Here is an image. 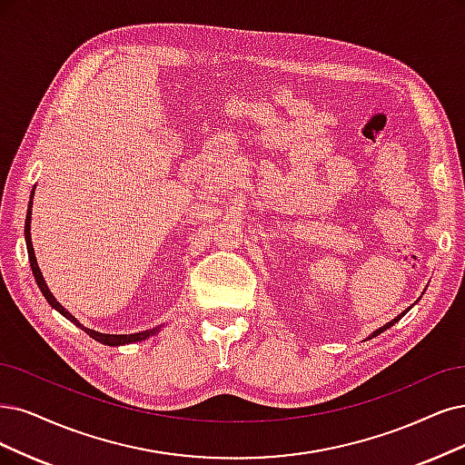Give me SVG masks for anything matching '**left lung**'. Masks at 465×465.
I'll list each match as a JSON object with an SVG mask.
<instances>
[{
	"label": "left lung",
	"mask_w": 465,
	"mask_h": 465,
	"mask_svg": "<svg viewBox=\"0 0 465 465\" xmlns=\"http://www.w3.org/2000/svg\"><path fill=\"white\" fill-rule=\"evenodd\" d=\"M416 302H418V301H416ZM411 306H414V304H411ZM411 306H410V308H411ZM410 308H408V311H410ZM408 311H404V312H401V314H399V316H397V318H392V320H391V322H389V323H385V325H381V328H380V330H375V331H373V333H371V335H370V337H368V339H373V337H377V335H380V333H383V331H385V330H389V328H391V325H394V323H397V322H399V320H401V318H402V316H404V314H406V312H408Z\"/></svg>",
	"instance_id": "obj_1"
}]
</instances>
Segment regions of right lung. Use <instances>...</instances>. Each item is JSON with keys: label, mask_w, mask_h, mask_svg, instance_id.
<instances>
[{"label": "right lung", "mask_w": 465, "mask_h": 465, "mask_svg": "<svg viewBox=\"0 0 465 465\" xmlns=\"http://www.w3.org/2000/svg\"><path fill=\"white\" fill-rule=\"evenodd\" d=\"M32 199H34V189H32V195H30V203H28V213H26V222H25V239H26V249H28V261H30V268H32V273H34V280H36L42 295L45 297V301L51 304V308H55V311L59 314H63L66 320H71L74 325H78L80 330H84L85 333H88L92 339L103 342V345H109V347H123V345H130V342H140V341H145L153 335H157L161 331L163 325H157V328L153 330H145V331H140V333H128V335H114V333H99V331H94L90 328H85V325H82L71 312L66 311V308L54 297V293H51L42 272H40V266H38V261H36V254H34V247H32V237H30V220H32Z\"/></svg>", "instance_id": "add662e5"}]
</instances>
